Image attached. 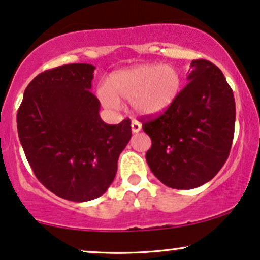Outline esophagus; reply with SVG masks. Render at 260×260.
Instances as JSON below:
<instances>
[{
    "mask_svg": "<svg viewBox=\"0 0 260 260\" xmlns=\"http://www.w3.org/2000/svg\"><path fill=\"white\" fill-rule=\"evenodd\" d=\"M141 129H142V125L139 123V121H136V120H134L133 123H131V131H133L134 134H136V133H139V131H141Z\"/></svg>",
    "mask_w": 260,
    "mask_h": 260,
    "instance_id": "1",
    "label": "esophagus"
}]
</instances>
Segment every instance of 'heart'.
<instances>
[{"label":"heart","instance_id":"obj_1","mask_svg":"<svg viewBox=\"0 0 260 260\" xmlns=\"http://www.w3.org/2000/svg\"><path fill=\"white\" fill-rule=\"evenodd\" d=\"M181 87L182 76L174 67L141 64L115 73L109 88L100 87L97 93L107 108L117 109L120 101H126L140 117H155L175 103Z\"/></svg>","mask_w":260,"mask_h":260}]
</instances>
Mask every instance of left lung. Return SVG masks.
I'll list each match as a JSON object with an SVG mask.
<instances>
[{
	"label": "left lung",
	"mask_w": 260,
	"mask_h": 260,
	"mask_svg": "<svg viewBox=\"0 0 260 260\" xmlns=\"http://www.w3.org/2000/svg\"><path fill=\"white\" fill-rule=\"evenodd\" d=\"M187 80L175 103L142 126L152 140L149 169L176 190L196 188L218 174L230 153L236 118L233 90L218 67L192 60Z\"/></svg>",
	"instance_id": "left-lung-1"
}]
</instances>
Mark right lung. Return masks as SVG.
Masks as SVG:
<instances>
[{
  "mask_svg": "<svg viewBox=\"0 0 260 260\" xmlns=\"http://www.w3.org/2000/svg\"><path fill=\"white\" fill-rule=\"evenodd\" d=\"M94 67L74 63L46 70L24 91L18 135L39 181L58 197L86 202L102 196L115 178L131 123L108 125L91 92Z\"/></svg>",
  "mask_w": 260,
  "mask_h": 260,
  "instance_id": "add662e5",
  "label": "right lung"
}]
</instances>
